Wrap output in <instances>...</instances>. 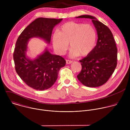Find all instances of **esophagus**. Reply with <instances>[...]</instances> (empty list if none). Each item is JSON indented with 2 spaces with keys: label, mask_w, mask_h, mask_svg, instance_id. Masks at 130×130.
<instances>
[{
  "label": "esophagus",
  "mask_w": 130,
  "mask_h": 130,
  "mask_svg": "<svg viewBox=\"0 0 130 130\" xmlns=\"http://www.w3.org/2000/svg\"><path fill=\"white\" fill-rule=\"evenodd\" d=\"M66 63H67V64H71V63L72 62L71 61H70V60H66Z\"/></svg>",
  "instance_id": "34e87169"
}]
</instances>
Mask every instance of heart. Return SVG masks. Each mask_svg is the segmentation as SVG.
Instances as JSON below:
<instances>
[{
  "label": "heart",
  "instance_id": "1",
  "mask_svg": "<svg viewBox=\"0 0 130 130\" xmlns=\"http://www.w3.org/2000/svg\"><path fill=\"white\" fill-rule=\"evenodd\" d=\"M97 40L95 28L90 24L70 22L63 24L52 36L54 48L60 54H64L71 47L70 56L72 58L80 55L85 57L95 48Z\"/></svg>",
  "mask_w": 130,
  "mask_h": 130
}]
</instances>
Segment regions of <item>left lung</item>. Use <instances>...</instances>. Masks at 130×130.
Returning a JSON list of instances; mask_svg holds the SVG:
<instances>
[{
	"label": "left lung",
	"mask_w": 130,
	"mask_h": 130,
	"mask_svg": "<svg viewBox=\"0 0 130 130\" xmlns=\"http://www.w3.org/2000/svg\"><path fill=\"white\" fill-rule=\"evenodd\" d=\"M76 18L91 19L98 35L97 44L93 50L80 60L82 70L77 76L78 79L87 87L101 86L112 76L117 64V48L113 34L94 16L83 15Z\"/></svg>",
	"instance_id": "obj_1"
}]
</instances>
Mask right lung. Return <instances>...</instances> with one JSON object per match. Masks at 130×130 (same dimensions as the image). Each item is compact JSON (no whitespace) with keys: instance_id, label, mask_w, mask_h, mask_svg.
Instances as JSON below:
<instances>
[{"instance_id":"add662e5","label":"right lung","mask_w":130,"mask_h":130,"mask_svg":"<svg viewBox=\"0 0 130 130\" xmlns=\"http://www.w3.org/2000/svg\"><path fill=\"white\" fill-rule=\"evenodd\" d=\"M61 19L36 18L21 33L16 41L13 53L15 68L21 79L29 86L40 90L50 88L58 79L60 69L66 64L65 59L53 54L46 48L34 59L27 55L29 40L39 38L50 44L53 28Z\"/></svg>"}]
</instances>
